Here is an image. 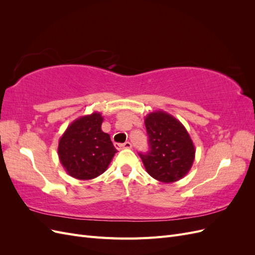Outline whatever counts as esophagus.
<instances>
[{"mask_svg":"<svg viewBox=\"0 0 255 255\" xmlns=\"http://www.w3.org/2000/svg\"><path fill=\"white\" fill-rule=\"evenodd\" d=\"M115 146L117 150H123V149H130L132 148V144H130V142L127 141L125 143H115Z\"/></svg>","mask_w":255,"mask_h":255,"instance_id":"esophagus-1","label":"esophagus"}]
</instances>
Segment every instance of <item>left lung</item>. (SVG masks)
<instances>
[{
  "mask_svg": "<svg viewBox=\"0 0 255 255\" xmlns=\"http://www.w3.org/2000/svg\"><path fill=\"white\" fill-rule=\"evenodd\" d=\"M150 151L139 153L146 172L161 183H173L186 175L195 160V145L182 123L164 111L144 118Z\"/></svg>",
  "mask_w": 255,
  "mask_h": 255,
  "instance_id": "1",
  "label": "left lung"
}]
</instances>
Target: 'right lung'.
Listing matches in <instances>:
<instances>
[{
    "mask_svg": "<svg viewBox=\"0 0 255 255\" xmlns=\"http://www.w3.org/2000/svg\"><path fill=\"white\" fill-rule=\"evenodd\" d=\"M102 115L82 116L67 128L58 142V157L66 172L87 181L102 174L117 152L111 137L101 129Z\"/></svg>",
    "mask_w": 255,
    "mask_h": 255,
    "instance_id": "add662e5",
    "label": "right lung"
}]
</instances>
